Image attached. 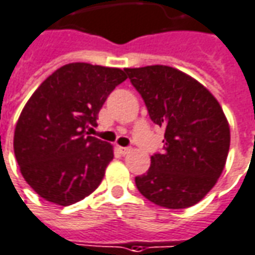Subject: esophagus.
I'll return each mask as SVG.
<instances>
[{
  "mask_svg": "<svg viewBox=\"0 0 255 255\" xmlns=\"http://www.w3.org/2000/svg\"><path fill=\"white\" fill-rule=\"evenodd\" d=\"M117 149H119L121 155H127V153L131 152V148H127V146H117Z\"/></svg>",
  "mask_w": 255,
  "mask_h": 255,
  "instance_id": "esophagus-1",
  "label": "esophagus"
}]
</instances>
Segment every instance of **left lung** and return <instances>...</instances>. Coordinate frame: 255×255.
<instances>
[{
    "instance_id": "obj_1",
    "label": "left lung",
    "mask_w": 255,
    "mask_h": 255,
    "mask_svg": "<svg viewBox=\"0 0 255 255\" xmlns=\"http://www.w3.org/2000/svg\"><path fill=\"white\" fill-rule=\"evenodd\" d=\"M150 120L164 127L163 153L135 177L138 191L169 209L195 205L216 184L226 164L230 128L222 107L204 85L167 65L126 68Z\"/></svg>"
}]
</instances>
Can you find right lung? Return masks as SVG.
<instances>
[{
    "label": "right lung",
    "instance_id": "right-lung-1",
    "mask_svg": "<svg viewBox=\"0 0 255 255\" xmlns=\"http://www.w3.org/2000/svg\"><path fill=\"white\" fill-rule=\"evenodd\" d=\"M120 68L72 62L34 91L15 127L13 150L26 183L48 202L68 207L92 194L113 159V146L91 136Z\"/></svg>",
    "mask_w": 255,
    "mask_h": 255
}]
</instances>
